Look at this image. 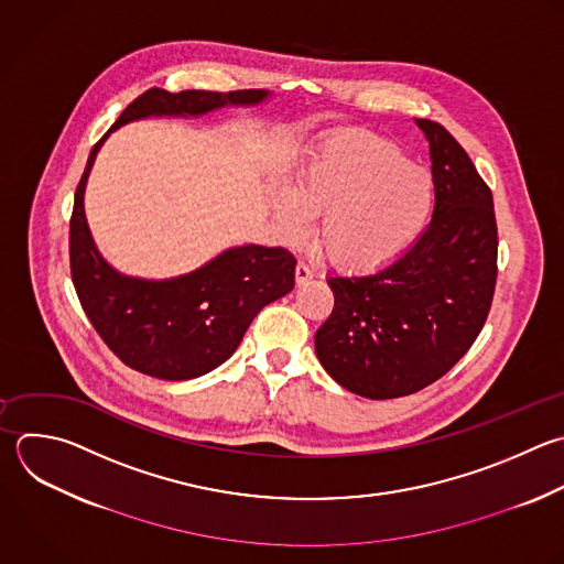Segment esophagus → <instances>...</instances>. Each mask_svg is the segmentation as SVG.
<instances>
[{
	"label": "esophagus",
	"instance_id": "34e87169",
	"mask_svg": "<svg viewBox=\"0 0 564 564\" xmlns=\"http://www.w3.org/2000/svg\"><path fill=\"white\" fill-rule=\"evenodd\" d=\"M313 275H315V273H313V269H311L306 262H300V264H297V269H295V282H297V284L308 282Z\"/></svg>",
	"mask_w": 564,
	"mask_h": 564
}]
</instances>
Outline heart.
Segmentation results:
<instances>
[{
  "instance_id": "b5f03b06",
  "label": "heart",
  "mask_w": 564,
  "mask_h": 564,
  "mask_svg": "<svg viewBox=\"0 0 564 564\" xmlns=\"http://www.w3.org/2000/svg\"><path fill=\"white\" fill-rule=\"evenodd\" d=\"M434 203L430 174L390 143L337 137L297 170L293 189L273 194V218L300 240L319 216L317 242L341 267L364 269L401 253L423 229Z\"/></svg>"
}]
</instances>
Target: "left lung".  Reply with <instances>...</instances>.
<instances>
[{
    "instance_id": "obj_1",
    "label": "left lung",
    "mask_w": 564,
    "mask_h": 564,
    "mask_svg": "<svg viewBox=\"0 0 564 564\" xmlns=\"http://www.w3.org/2000/svg\"><path fill=\"white\" fill-rule=\"evenodd\" d=\"M414 123L430 145L432 220L377 271L328 275L335 306L315 333L324 370L368 399L405 397L443 377L478 337L496 284L489 187L443 126Z\"/></svg>"
}]
</instances>
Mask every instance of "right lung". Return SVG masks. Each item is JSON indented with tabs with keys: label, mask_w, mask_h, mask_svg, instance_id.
<instances>
[{
	"label": "right lung",
	"mask_w": 564,
	"mask_h": 564,
	"mask_svg": "<svg viewBox=\"0 0 564 564\" xmlns=\"http://www.w3.org/2000/svg\"><path fill=\"white\" fill-rule=\"evenodd\" d=\"M269 90L167 93L152 88L132 101L93 148L70 218V271L79 302L110 350L130 368L185 381L227 361L253 317L291 293L295 258L282 247H229L203 267L148 280L117 271L99 251L86 220V185L108 137L143 119H200L225 108H253Z\"/></svg>",
	"instance_id": "right-lung-1"
}]
</instances>
